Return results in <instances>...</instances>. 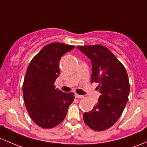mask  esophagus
I'll return each mask as SVG.
<instances>
[{
	"label": "esophagus",
	"instance_id": "obj_1",
	"mask_svg": "<svg viewBox=\"0 0 147 147\" xmlns=\"http://www.w3.org/2000/svg\"><path fill=\"white\" fill-rule=\"evenodd\" d=\"M75 97H76V98H83V97H84V96L80 95V94H76V93H75Z\"/></svg>",
	"mask_w": 147,
	"mask_h": 147
}]
</instances>
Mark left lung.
<instances>
[{
	"instance_id": "obj_1",
	"label": "left lung",
	"mask_w": 147,
	"mask_h": 147,
	"mask_svg": "<svg viewBox=\"0 0 147 147\" xmlns=\"http://www.w3.org/2000/svg\"><path fill=\"white\" fill-rule=\"evenodd\" d=\"M92 63L91 82H98L101 95L92 111L83 119L90 128L103 131L112 127L121 116L128 101L129 83L124 65L115 55L101 45L78 46Z\"/></svg>"
}]
</instances>
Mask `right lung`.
Segmentation results:
<instances>
[{
  "label": "right lung",
  "mask_w": 147,
  "mask_h": 147,
  "mask_svg": "<svg viewBox=\"0 0 147 147\" xmlns=\"http://www.w3.org/2000/svg\"><path fill=\"white\" fill-rule=\"evenodd\" d=\"M74 48L61 42L47 45L32 58L26 71L23 86L25 105L32 121L42 128L60 124L75 98L73 93L63 92L54 84L60 73V58Z\"/></svg>",
  "instance_id": "right-lung-1"
}]
</instances>
